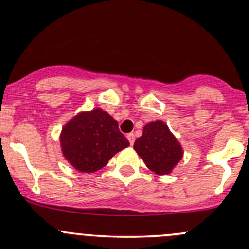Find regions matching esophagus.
<instances>
[{
  "label": "esophagus",
  "mask_w": 249,
  "mask_h": 249,
  "mask_svg": "<svg viewBox=\"0 0 249 249\" xmlns=\"http://www.w3.org/2000/svg\"><path fill=\"white\" fill-rule=\"evenodd\" d=\"M127 139H129L131 145H133V143H135V133H129V135H127Z\"/></svg>",
  "instance_id": "obj_1"
}]
</instances>
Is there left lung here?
<instances>
[{"label": "left lung", "mask_w": 249, "mask_h": 249, "mask_svg": "<svg viewBox=\"0 0 249 249\" xmlns=\"http://www.w3.org/2000/svg\"><path fill=\"white\" fill-rule=\"evenodd\" d=\"M133 149L155 174L166 175L181 160L183 151L177 139L162 120L146 124Z\"/></svg>", "instance_id": "obj_1"}]
</instances>
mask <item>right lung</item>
<instances>
[{"mask_svg": "<svg viewBox=\"0 0 249 249\" xmlns=\"http://www.w3.org/2000/svg\"><path fill=\"white\" fill-rule=\"evenodd\" d=\"M60 141L62 154L81 173L98 171L112 156L130 145L119 131L118 122L100 108L83 112L70 120Z\"/></svg>", "mask_w": 249, "mask_h": 249, "instance_id": "1", "label": "right lung"}]
</instances>
